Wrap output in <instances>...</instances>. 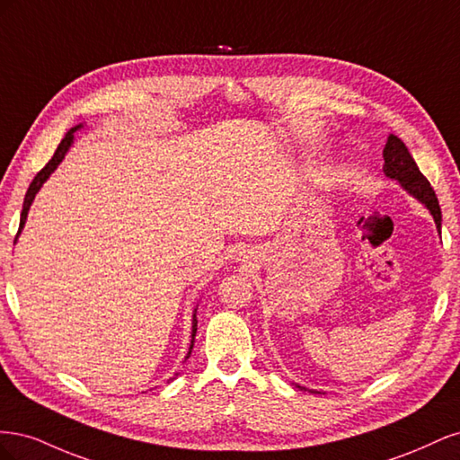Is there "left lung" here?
<instances>
[{
	"label": "left lung",
	"instance_id": "obj_1",
	"mask_svg": "<svg viewBox=\"0 0 460 460\" xmlns=\"http://www.w3.org/2000/svg\"><path fill=\"white\" fill-rule=\"evenodd\" d=\"M384 172L389 178H395L401 182L411 196H414L419 201H422L429 213L434 215V220L438 225V230L441 228V208L436 198L434 188L429 186L428 178L420 172L419 166H416L412 155L409 153L407 146L402 144L397 136L389 134L387 144L384 147Z\"/></svg>",
	"mask_w": 460,
	"mask_h": 460
}]
</instances>
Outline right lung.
<instances>
[{
	"mask_svg": "<svg viewBox=\"0 0 460 460\" xmlns=\"http://www.w3.org/2000/svg\"><path fill=\"white\" fill-rule=\"evenodd\" d=\"M80 127H82V124H78V127L71 128V130H68V132L65 134V137H63V140H61V144L58 146V149H55L53 157L48 161V164L44 166V169H41V171H40V172L34 176L32 184H31L29 191H26V196H24V203H22V213H21V225H19V232H17V235L21 234V230H22V226H24V222H26V215H29V208H31V205H32V201H34V198H36L38 190H40V188H41V184H44L46 180L49 178V174H51L55 169H58V164L63 161L65 153L68 151V147H71V144H73L75 132H76ZM15 242H17V238H15ZM196 332H198V314L193 313V326H191V345H190L188 357H190V353H191V349H193V338H196Z\"/></svg>",
	"mask_w": 460,
	"mask_h": 460,
	"instance_id": "right-lung-1",
	"label": "right lung"
}]
</instances>
